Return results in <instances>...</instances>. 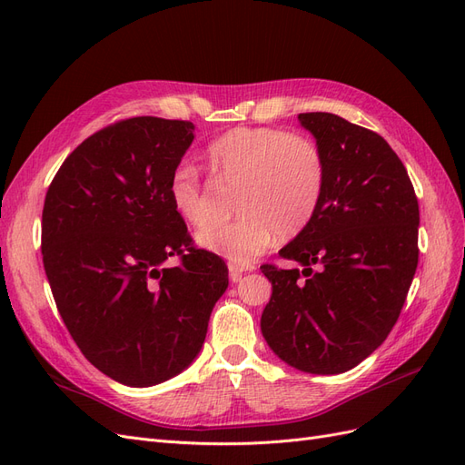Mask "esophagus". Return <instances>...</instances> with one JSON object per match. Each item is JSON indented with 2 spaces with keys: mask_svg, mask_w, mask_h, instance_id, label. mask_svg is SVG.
I'll return each instance as SVG.
<instances>
[{
  "mask_svg": "<svg viewBox=\"0 0 465 465\" xmlns=\"http://www.w3.org/2000/svg\"><path fill=\"white\" fill-rule=\"evenodd\" d=\"M254 270H256L254 263H234V262L229 263V272H231V279L232 281H238V279L242 277V273L254 272Z\"/></svg>",
  "mask_w": 465,
  "mask_h": 465,
  "instance_id": "esophagus-1",
  "label": "esophagus"
}]
</instances>
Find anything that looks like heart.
Returning <instances> with one entry per match:
<instances>
[{"mask_svg":"<svg viewBox=\"0 0 465 465\" xmlns=\"http://www.w3.org/2000/svg\"><path fill=\"white\" fill-rule=\"evenodd\" d=\"M209 163L227 182H236L229 223H209L198 242L234 263H248L273 244L277 234L302 232L318 213L328 168L320 147L304 135L279 128H232L207 147ZM168 200L190 224H203L209 202L200 168L180 161L168 178Z\"/></svg>","mask_w":465,"mask_h":465,"instance_id":"heart-1","label":"heart"}]
</instances>
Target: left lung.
I'll list each match as a JSON object with an SVG mask.
<instances>
[{"mask_svg":"<svg viewBox=\"0 0 465 465\" xmlns=\"http://www.w3.org/2000/svg\"><path fill=\"white\" fill-rule=\"evenodd\" d=\"M299 120L326 159V192L314 221L279 252L302 270L260 267L273 287L262 333L291 367L340 374L396 326L419 262V203L382 135L330 112Z\"/></svg>","mask_w":465,"mask_h":465,"instance_id":"obj_1","label":"left lung"}]
</instances>
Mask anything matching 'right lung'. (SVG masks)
Segmentation results:
<instances>
[{
  "label": "right lung",
  "mask_w": 465,
  "mask_h": 465,
  "mask_svg": "<svg viewBox=\"0 0 465 465\" xmlns=\"http://www.w3.org/2000/svg\"><path fill=\"white\" fill-rule=\"evenodd\" d=\"M192 142L188 120L114 122L74 149L46 192L42 262L55 306L85 359L125 386L184 371L229 287L227 263L193 244L168 200Z\"/></svg>",
  "instance_id": "obj_1"
}]
</instances>
